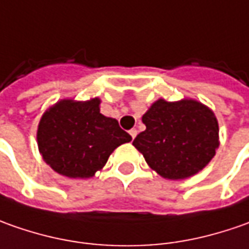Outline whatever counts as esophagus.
Here are the masks:
<instances>
[{
    "instance_id": "1",
    "label": "esophagus",
    "mask_w": 249,
    "mask_h": 249,
    "mask_svg": "<svg viewBox=\"0 0 249 249\" xmlns=\"http://www.w3.org/2000/svg\"><path fill=\"white\" fill-rule=\"evenodd\" d=\"M129 135L132 136V139H135V138H136V135H138V131H136L135 128H132V129L129 131Z\"/></svg>"
}]
</instances>
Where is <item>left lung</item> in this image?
<instances>
[{
	"label": "left lung",
	"instance_id": "1",
	"mask_svg": "<svg viewBox=\"0 0 249 249\" xmlns=\"http://www.w3.org/2000/svg\"><path fill=\"white\" fill-rule=\"evenodd\" d=\"M146 131L133 141L146 162L167 179H184L201 171L219 146L215 114L196 100H157L142 117Z\"/></svg>",
	"mask_w": 249,
	"mask_h": 249
}]
</instances>
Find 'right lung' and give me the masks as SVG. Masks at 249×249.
Listing matches in <instances>:
<instances>
[{
  "label": "right lung",
  "mask_w": 249,
  "mask_h": 249,
  "mask_svg": "<svg viewBox=\"0 0 249 249\" xmlns=\"http://www.w3.org/2000/svg\"><path fill=\"white\" fill-rule=\"evenodd\" d=\"M100 100H60L42 116L37 141L47 164L67 178H90L120 144L132 141L118 121L100 114Z\"/></svg>",
  "instance_id": "obj_1"
}]
</instances>
